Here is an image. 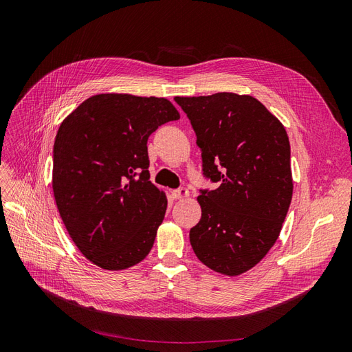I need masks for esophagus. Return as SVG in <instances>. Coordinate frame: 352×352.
Wrapping results in <instances>:
<instances>
[{
	"label": "esophagus",
	"instance_id": "obj_1",
	"mask_svg": "<svg viewBox=\"0 0 352 352\" xmlns=\"http://www.w3.org/2000/svg\"><path fill=\"white\" fill-rule=\"evenodd\" d=\"M172 197H173L175 199H184V198L189 197V190H188L186 188H179V189L173 190Z\"/></svg>",
	"mask_w": 352,
	"mask_h": 352
}]
</instances>
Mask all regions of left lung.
I'll return each instance as SVG.
<instances>
[{
	"instance_id": "left-lung-1",
	"label": "left lung",
	"mask_w": 352,
	"mask_h": 352,
	"mask_svg": "<svg viewBox=\"0 0 352 352\" xmlns=\"http://www.w3.org/2000/svg\"><path fill=\"white\" fill-rule=\"evenodd\" d=\"M201 148L202 170L220 186L197 198L201 220L189 232L198 260L239 276L278 241L294 190L285 126L251 95L176 97Z\"/></svg>"
}]
</instances>
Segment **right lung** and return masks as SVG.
<instances>
[{"instance_id":"1","label":"right lung","mask_w":352,"mask_h":352,"mask_svg":"<svg viewBox=\"0 0 352 352\" xmlns=\"http://www.w3.org/2000/svg\"><path fill=\"white\" fill-rule=\"evenodd\" d=\"M180 119L166 98L97 94L61 122L52 192L74 245L102 270L133 267L150 254L167 197L150 180L146 141Z\"/></svg>"}]
</instances>
